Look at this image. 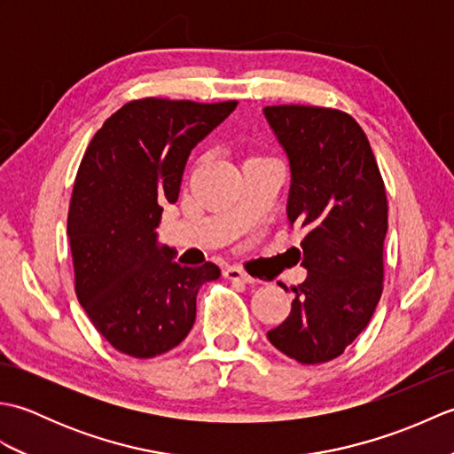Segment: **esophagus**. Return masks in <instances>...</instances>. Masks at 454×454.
I'll list each match as a JSON object with an SVG mask.
<instances>
[{
	"label": "esophagus",
	"mask_w": 454,
	"mask_h": 454,
	"mask_svg": "<svg viewBox=\"0 0 454 454\" xmlns=\"http://www.w3.org/2000/svg\"><path fill=\"white\" fill-rule=\"evenodd\" d=\"M224 277L230 278V281H242V283H254L255 281V278L252 275H247L242 267H226Z\"/></svg>",
	"instance_id": "34e87169"
}]
</instances>
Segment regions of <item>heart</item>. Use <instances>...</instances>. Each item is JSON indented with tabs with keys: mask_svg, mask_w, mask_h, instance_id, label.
Segmentation results:
<instances>
[{
	"mask_svg": "<svg viewBox=\"0 0 454 454\" xmlns=\"http://www.w3.org/2000/svg\"><path fill=\"white\" fill-rule=\"evenodd\" d=\"M257 160H269V158H265V156H257V153H249V156L246 158V163H249V161H257Z\"/></svg>",
	"mask_w": 454,
	"mask_h": 454,
	"instance_id": "b5f03b06",
	"label": "heart"
}]
</instances>
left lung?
<instances>
[{
    "label": "left lung",
    "instance_id": "obj_1",
    "mask_svg": "<svg viewBox=\"0 0 454 454\" xmlns=\"http://www.w3.org/2000/svg\"><path fill=\"white\" fill-rule=\"evenodd\" d=\"M265 117L291 160L288 218L304 232L308 277L286 320L267 332L302 364L340 356L371 322L384 288L387 189L351 114L314 105H269Z\"/></svg>",
    "mask_w": 454,
    "mask_h": 454
}]
</instances>
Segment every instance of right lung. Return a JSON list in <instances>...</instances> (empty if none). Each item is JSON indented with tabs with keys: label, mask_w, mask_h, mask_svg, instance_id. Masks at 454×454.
Segmentation results:
<instances>
[{
	"label": "right lung",
	"mask_w": 454,
	"mask_h": 454,
	"mask_svg": "<svg viewBox=\"0 0 454 454\" xmlns=\"http://www.w3.org/2000/svg\"><path fill=\"white\" fill-rule=\"evenodd\" d=\"M236 105L132 99L83 153L67 210L74 286L95 330L124 355L152 359L177 347L195 324L200 285L220 277L208 262L177 265L156 228L191 150Z\"/></svg>",
	"instance_id": "right-lung-1"
}]
</instances>
